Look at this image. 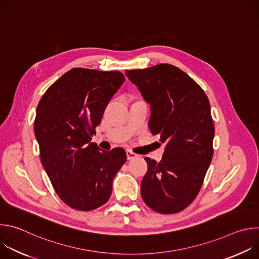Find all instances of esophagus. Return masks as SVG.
Instances as JSON below:
<instances>
[{
    "label": "esophagus",
    "instance_id": "esophagus-1",
    "mask_svg": "<svg viewBox=\"0 0 259 259\" xmlns=\"http://www.w3.org/2000/svg\"><path fill=\"white\" fill-rule=\"evenodd\" d=\"M126 155H127V159H128V160H133V159H135V158L137 157L136 154H134V153H132V152H130V151H127V152H126Z\"/></svg>",
    "mask_w": 259,
    "mask_h": 259
}]
</instances>
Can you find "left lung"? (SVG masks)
<instances>
[{
  "mask_svg": "<svg viewBox=\"0 0 259 259\" xmlns=\"http://www.w3.org/2000/svg\"><path fill=\"white\" fill-rule=\"evenodd\" d=\"M125 73L151 105L150 130L165 144L159 163L145 158L142 200L159 213H177L197 197L212 160L214 125L209 100L191 77L171 64Z\"/></svg>",
  "mask_w": 259,
  "mask_h": 259,
  "instance_id": "8db88e82",
  "label": "left lung"
}]
</instances>
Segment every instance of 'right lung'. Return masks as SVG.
I'll return each instance as SVG.
<instances>
[{"instance_id":"add662e5","label":"right lung","mask_w":259,"mask_h":259,"mask_svg":"<svg viewBox=\"0 0 259 259\" xmlns=\"http://www.w3.org/2000/svg\"><path fill=\"white\" fill-rule=\"evenodd\" d=\"M124 81L117 70L72 68L48 88L36 107L33 130L42 165L59 198L73 209L90 211L105 204L127 160L122 147L106 152L91 142Z\"/></svg>"}]
</instances>
